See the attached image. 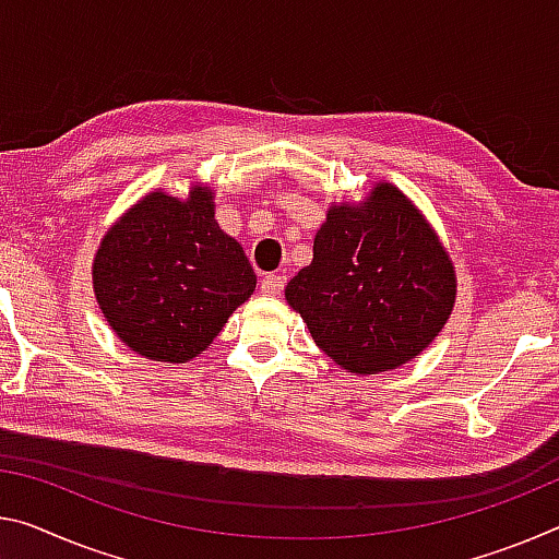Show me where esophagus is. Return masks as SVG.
I'll list each match as a JSON object with an SVG mask.
<instances>
[{"instance_id": "esophagus-1", "label": "esophagus", "mask_w": 559, "mask_h": 559, "mask_svg": "<svg viewBox=\"0 0 559 559\" xmlns=\"http://www.w3.org/2000/svg\"><path fill=\"white\" fill-rule=\"evenodd\" d=\"M283 286H286V278L281 273H269V276L261 278V294L263 296H278Z\"/></svg>"}]
</instances>
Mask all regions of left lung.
Instances as JSON below:
<instances>
[{
  "mask_svg": "<svg viewBox=\"0 0 559 559\" xmlns=\"http://www.w3.org/2000/svg\"><path fill=\"white\" fill-rule=\"evenodd\" d=\"M455 265L423 211L388 181L331 203L313 261L286 286L328 358L353 376L401 368L428 348L453 313Z\"/></svg>",
  "mask_w": 559,
  "mask_h": 559,
  "instance_id": "1",
  "label": "left lung"
}]
</instances>
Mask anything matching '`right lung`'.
I'll use <instances>...</instances> for the list:
<instances>
[{
    "label": "right lung",
    "mask_w": 559,
    "mask_h": 559,
    "mask_svg": "<svg viewBox=\"0 0 559 559\" xmlns=\"http://www.w3.org/2000/svg\"><path fill=\"white\" fill-rule=\"evenodd\" d=\"M94 296L129 350L189 362L255 290L241 243L216 221L214 189L179 199L148 191L106 228L92 263Z\"/></svg>",
    "instance_id": "1"
}]
</instances>
